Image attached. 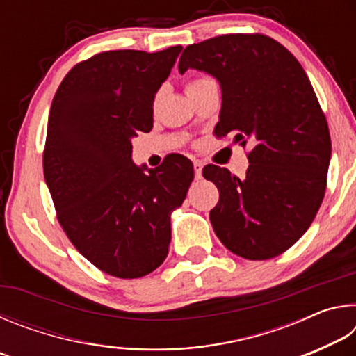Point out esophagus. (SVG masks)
Listing matches in <instances>:
<instances>
[{"instance_id": "34e87169", "label": "esophagus", "mask_w": 356, "mask_h": 356, "mask_svg": "<svg viewBox=\"0 0 356 356\" xmlns=\"http://www.w3.org/2000/svg\"><path fill=\"white\" fill-rule=\"evenodd\" d=\"M193 166H195V177L201 179L202 177V161L195 160V161H193Z\"/></svg>"}]
</instances>
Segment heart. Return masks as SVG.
Returning <instances> with one entry per match:
<instances>
[{
  "mask_svg": "<svg viewBox=\"0 0 356 356\" xmlns=\"http://www.w3.org/2000/svg\"><path fill=\"white\" fill-rule=\"evenodd\" d=\"M210 78L207 76H197V78H193V80H190L188 83H186V92L191 91V89H195L200 86V84H202L204 81H209Z\"/></svg>",
  "mask_w": 356,
  "mask_h": 356,
  "instance_id": "b5f03b06",
  "label": "heart"
}]
</instances>
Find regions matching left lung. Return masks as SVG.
<instances>
[{
	"instance_id": "left-lung-1",
	"label": "left lung",
	"mask_w": 356,
	"mask_h": 356,
	"mask_svg": "<svg viewBox=\"0 0 356 356\" xmlns=\"http://www.w3.org/2000/svg\"><path fill=\"white\" fill-rule=\"evenodd\" d=\"M204 70L221 84L216 138L250 146L246 176L207 165L220 191L210 210L216 237L250 261L287 251L308 231L327 188L331 140L308 75L291 51L265 34H222L188 45L179 72Z\"/></svg>"
}]
</instances>
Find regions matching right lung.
<instances>
[{"label": "right lung", "instance_id": "1", "mask_svg": "<svg viewBox=\"0 0 356 356\" xmlns=\"http://www.w3.org/2000/svg\"><path fill=\"white\" fill-rule=\"evenodd\" d=\"M180 50L97 53L69 70L51 102L44 176L58 221L89 262L116 278L163 264L170 213L195 177L180 154L149 172L131 163V138L152 130L155 92Z\"/></svg>", "mask_w": 356, "mask_h": 356}]
</instances>
